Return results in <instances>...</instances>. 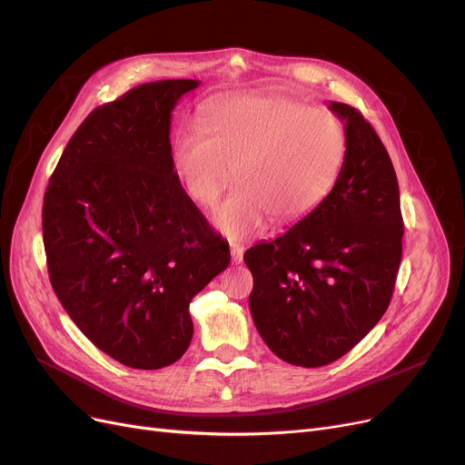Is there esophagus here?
<instances>
[{
  "mask_svg": "<svg viewBox=\"0 0 465 465\" xmlns=\"http://www.w3.org/2000/svg\"><path fill=\"white\" fill-rule=\"evenodd\" d=\"M231 258H232V263H241L244 260V246L231 244Z\"/></svg>",
  "mask_w": 465,
  "mask_h": 465,
  "instance_id": "34e87169",
  "label": "esophagus"
}]
</instances>
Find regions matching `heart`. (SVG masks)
I'll list each match as a JSON object with an SVG mask.
<instances>
[{"label": "heart", "instance_id": "obj_1", "mask_svg": "<svg viewBox=\"0 0 465 465\" xmlns=\"http://www.w3.org/2000/svg\"><path fill=\"white\" fill-rule=\"evenodd\" d=\"M347 154V130L326 106L270 93L223 98L203 130L180 132L173 163L190 198L209 209L234 178L241 182L215 213L232 241L260 232L272 217L294 224L326 202Z\"/></svg>", "mask_w": 465, "mask_h": 465}]
</instances>
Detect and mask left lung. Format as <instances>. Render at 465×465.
Segmentation results:
<instances>
[{
    "label": "left lung",
    "mask_w": 465,
    "mask_h": 465,
    "mask_svg": "<svg viewBox=\"0 0 465 465\" xmlns=\"http://www.w3.org/2000/svg\"><path fill=\"white\" fill-rule=\"evenodd\" d=\"M345 122L347 154L312 215L272 242L252 246L250 312L265 345L297 367H323L367 335L390 304L401 262L403 219L390 154L361 112Z\"/></svg>",
    "instance_id": "1"
}]
</instances>
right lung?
<instances>
[{
  "mask_svg": "<svg viewBox=\"0 0 465 465\" xmlns=\"http://www.w3.org/2000/svg\"><path fill=\"white\" fill-rule=\"evenodd\" d=\"M198 85L145 83L94 108L45 193L50 283L75 326L132 369H163L186 353L188 306L231 263L229 242L209 227L173 163V110Z\"/></svg>",
  "mask_w": 465,
  "mask_h": 465,
  "instance_id": "obj_1",
  "label": "right lung"
}]
</instances>
